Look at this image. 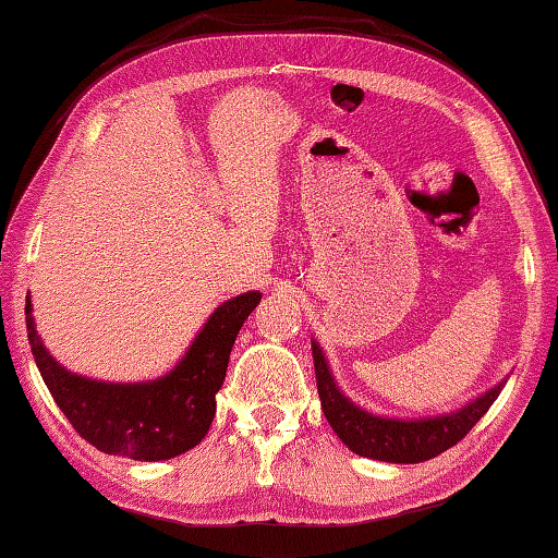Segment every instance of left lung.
I'll return each instance as SVG.
<instances>
[{
	"mask_svg": "<svg viewBox=\"0 0 558 558\" xmlns=\"http://www.w3.org/2000/svg\"><path fill=\"white\" fill-rule=\"evenodd\" d=\"M313 359L317 376V393L323 401L325 418L344 446L362 458L384 462H423L440 456L468 436L472 426L483 418L489 405L502 391L505 381L485 391L458 411L430 415V418H386L359 409L354 401L339 391L325 352L313 339Z\"/></svg>",
	"mask_w": 558,
	"mask_h": 558,
	"instance_id": "left-lung-1",
	"label": "left lung"
}]
</instances>
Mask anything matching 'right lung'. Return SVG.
Returning <instances> with one entry per match:
<instances>
[{
	"mask_svg": "<svg viewBox=\"0 0 558 558\" xmlns=\"http://www.w3.org/2000/svg\"><path fill=\"white\" fill-rule=\"evenodd\" d=\"M260 302L251 290L226 300L206 319L199 335L172 372L143 384H110L73 374L41 344L26 298V335L44 384L71 426L108 456L169 460L199 446L216 413L231 347Z\"/></svg>",
	"mask_w": 558,
	"mask_h": 558,
	"instance_id": "add662e5",
	"label": "right lung"
}]
</instances>
